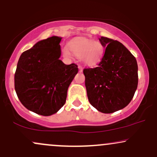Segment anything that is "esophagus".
Instances as JSON below:
<instances>
[{"instance_id":"obj_1","label":"esophagus","mask_w":157,"mask_h":157,"mask_svg":"<svg viewBox=\"0 0 157 157\" xmlns=\"http://www.w3.org/2000/svg\"><path fill=\"white\" fill-rule=\"evenodd\" d=\"M78 70H79V72H82L83 68L81 65H78Z\"/></svg>"}]
</instances>
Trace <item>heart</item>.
Wrapping results in <instances>:
<instances>
[{"label":"heart","instance_id":"b5f03b06","mask_svg":"<svg viewBox=\"0 0 157 157\" xmlns=\"http://www.w3.org/2000/svg\"><path fill=\"white\" fill-rule=\"evenodd\" d=\"M73 53L77 58L80 59L87 66H95L102 59L104 54V46L99 41H95L87 38H75L67 44V48L63 50L65 56H71Z\"/></svg>","mask_w":157,"mask_h":157}]
</instances>
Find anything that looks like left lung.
<instances>
[{
	"mask_svg": "<svg viewBox=\"0 0 157 157\" xmlns=\"http://www.w3.org/2000/svg\"><path fill=\"white\" fill-rule=\"evenodd\" d=\"M106 47L98 67L85 68V86L90 104L103 113L122 109L133 98L138 84L137 60L121 42L101 36Z\"/></svg>",
	"mask_w": 157,
	"mask_h": 157,
	"instance_id": "obj_1",
	"label": "left lung"
}]
</instances>
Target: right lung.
Returning a JSON list of instances; mask_svg holds the SVG:
<instances>
[{
  "mask_svg": "<svg viewBox=\"0 0 157 157\" xmlns=\"http://www.w3.org/2000/svg\"><path fill=\"white\" fill-rule=\"evenodd\" d=\"M62 37L53 36L24 51L14 74V89L21 104L43 116L56 113L65 104L67 90L78 73L76 64L59 59Z\"/></svg>",
  "mask_w": 157,
  "mask_h": 157,
  "instance_id": "add662e5",
  "label": "right lung"
}]
</instances>
